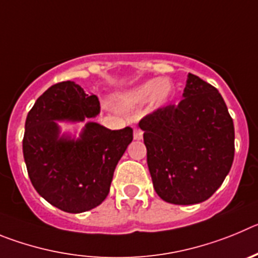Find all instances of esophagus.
I'll return each mask as SVG.
<instances>
[{"instance_id": "obj_1", "label": "esophagus", "mask_w": 258, "mask_h": 258, "mask_svg": "<svg viewBox=\"0 0 258 258\" xmlns=\"http://www.w3.org/2000/svg\"><path fill=\"white\" fill-rule=\"evenodd\" d=\"M143 134H144V132L141 131L140 128H135V131H134V139H135V140H141V139H143Z\"/></svg>"}]
</instances>
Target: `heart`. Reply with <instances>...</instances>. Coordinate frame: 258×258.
I'll use <instances>...</instances> for the list:
<instances>
[{
  "label": "heart",
  "instance_id": "1",
  "mask_svg": "<svg viewBox=\"0 0 258 258\" xmlns=\"http://www.w3.org/2000/svg\"><path fill=\"white\" fill-rule=\"evenodd\" d=\"M172 94V85L166 78L162 80L146 81L141 86L132 90L128 94V100L131 103H144L150 99L154 105L159 106L166 103Z\"/></svg>",
  "mask_w": 258,
  "mask_h": 258
}]
</instances>
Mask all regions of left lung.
<instances>
[{"mask_svg": "<svg viewBox=\"0 0 258 258\" xmlns=\"http://www.w3.org/2000/svg\"><path fill=\"white\" fill-rule=\"evenodd\" d=\"M182 100L139 122L157 194L172 204L207 201L234 161V123L212 85L187 74Z\"/></svg>", "mask_w": 258, "mask_h": 258, "instance_id": "8db88e82", "label": "left lung"}]
</instances>
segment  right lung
Returning a JSON list of instances; mask_svg holds the SVG:
<instances>
[{
  "label": "right lung",
  "instance_id": "1",
  "mask_svg": "<svg viewBox=\"0 0 258 258\" xmlns=\"http://www.w3.org/2000/svg\"><path fill=\"white\" fill-rule=\"evenodd\" d=\"M96 95L66 81L37 99L25 120L23 154L32 185L39 196L64 212L97 207L109 194L115 166L134 139L131 127L109 130L89 122L80 139L60 136L56 120L82 122L96 117Z\"/></svg>",
  "mask_w": 258,
  "mask_h": 258
}]
</instances>
